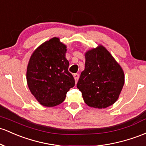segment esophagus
<instances>
[{"label": "esophagus", "instance_id": "1", "mask_svg": "<svg viewBox=\"0 0 146 146\" xmlns=\"http://www.w3.org/2000/svg\"><path fill=\"white\" fill-rule=\"evenodd\" d=\"M79 74L78 73H75L74 75H73V77H74L75 78V81H76V82H77L78 80V79H79Z\"/></svg>", "mask_w": 146, "mask_h": 146}]
</instances>
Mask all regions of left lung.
Here are the masks:
<instances>
[{"instance_id": "left-lung-1", "label": "left lung", "mask_w": 146, "mask_h": 146, "mask_svg": "<svg viewBox=\"0 0 146 146\" xmlns=\"http://www.w3.org/2000/svg\"><path fill=\"white\" fill-rule=\"evenodd\" d=\"M85 68L77 87L88 106L102 109L118 100L125 82L124 73L103 46L87 51Z\"/></svg>"}]
</instances>
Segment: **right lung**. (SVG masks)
Instances as JSON below:
<instances>
[{"instance_id":"1","label":"right lung","mask_w":146,"mask_h":146,"mask_svg":"<svg viewBox=\"0 0 146 146\" xmlns=\"http://www.w3.org/2000/svg\"><path fill=\"white\" fill-rule=\"evenodd\" d=\"M66 52V46L59 38L54 37L35 50L29 61L26 74L28 87L44 106L60 105L75 86Z\"/></svg>"}]
</instances>
